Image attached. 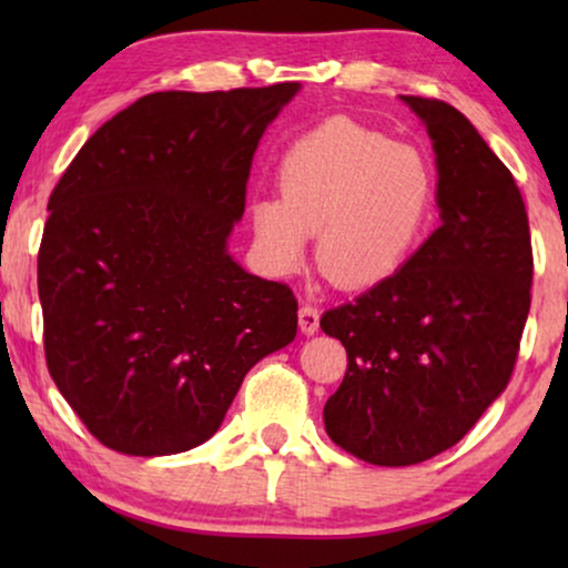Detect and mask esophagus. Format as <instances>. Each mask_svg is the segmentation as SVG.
<instances>
[{
  "label": "esophagus",
  "mask_w": 568,
  "mask_h": 568,
  "mask_svg": "<svg viewBox=\"0 0 568 568\" xmlns=\"http://www.w3.org/2000/svg\"><path fill=\"white\" fill-rule=\"evenodd\" d=\"M300 328H302V333H307V336L317 333V328H321V313H317V307H313V305L300 307Z\"/></svg>",
  "instance_id": "34e87169"
}]
</instances>
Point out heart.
Here are the masks:
<instances>
[{"instance_id":"obj_1","label":"heart","mask_w":568,"mask_h":568,"mask_svg":"<svg viewBox=\"0 0 568 568\" xmlns=\"http://www.w3.org/2000/svg\"><path fill=\"white\" fill-rule=\"evenodd\" d=\"M278 199L251 204L255 251L271 274H290L315 235V263L338 290L390 278L424 235L437 178L424 152L383 131L331 119L286 146Z\"/></svg>"}]
</instances>
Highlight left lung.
<instances>
[{
	"instance_id": "8db88e82",
	"label": "left lung",
	"mask_w": 568,
	"mask_h": 568,
	"mask_svg": "<svg viewBox=\"0 0 568 568\" xmlns=\"http://www.w3.org/2000/svg\"><path fill=\"white\" fill-rule=\"evenodd\" d=\"M437 154L442 224L390 278L328 310L346 348L325 432L372 465H416L457 445L507 387L530 313L523 193L445 100L403 95Z\"/></svg>"
}]
</instances>
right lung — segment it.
Masks as SVG:
<instances>
[{
	"instance_id": "1",
	"label": "right lung",
	"mask_w": 568,
	"mask_h": 568,
	"mask_svg": "<svg viewBox=\"0 0 568 568\" xmlns=\"http://www.w3.org/2000/svg\"><path fill=\"white\" fill-rule=\"evenodd\" d=\"M297 90L152 92L105 121L51 191L38 251L45 364L115 453L206 442L247 369L297 336L290 286L227 253L255 146Z\"/></svg>"
}]
</instances>
